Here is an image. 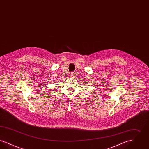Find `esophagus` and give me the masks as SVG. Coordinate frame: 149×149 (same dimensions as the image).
<instances>
[{
  "instance_id": "34e87169",
  "label": "esophagus",
  "mask_w": 149,
  "mask_h": 149,
  "mask_svg": "<svg viewBox=\"0 0 149 149\" xmlns=\"http://www.w3.org/2000/svg\"><path fill=\"white\" fill-rule=\"evenodd\" d=\"M74 75H75V74L73 72H72L70 74V77H71V78H73Z\"/></svg>"
}]
</instances>
